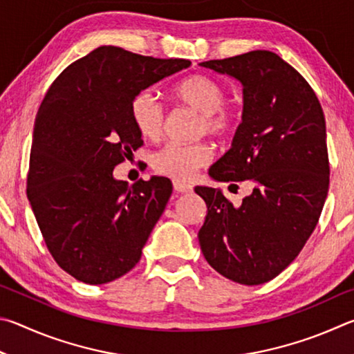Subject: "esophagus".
Returning a JSON list of instances; mask_svg holds the SVG:
<instances>
[{"mask_svg": "<svg viewBox=\"0 0 354 354\" xmlns=\"http://www.w3.org/2000/svg\"><path fill=\"white\" fill-rule=\"evenodd\" d=\"M172 187L177 191V193H191V191H193V187H191L189 183L182 182V180H174Z\"/></svg>", "mask_w": 354, "mask_h": 354, "instance_id": "esophagus-1", "label": "esophagus"}]
</instances>
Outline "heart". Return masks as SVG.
I'll return each mask as SVG.
<instances>
[{
	"label": "heart",
	"mask_w": 354,
	"mask_h": 354,
	"mask_svg": "<svg viewBox=\"0 0 354 354\" xmlns=\"http://www.w3.org/2000/svg\"><path fill=\"white\" fill-rule=\"evenodd\" d=\"M174 97L199 111V133L208 132L213 136H225L234 129L236 113L230 105L224 104V86L207 74H191L185 77L174 88ZM130 116L136 130L147 140H157L163 132L166 110L151 91H141L132 99ZM212 157L213 151L205 141H169L152 155V167L161 176L187 180L199 167L205 166Z\"/></svg>",
	"instance_id": "obj_1"
}]
</instances>
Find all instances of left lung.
I'll return each mask as SVG.
<instances>
[{"label":"left lung","instance_id":"left-lung-1","mask_svg":"<svg viewBox=\"0 0 354 354\" xmlns=\"http://www.w3.org/2000/svg\"><path fill=\"white\" fill-rule=\"evenodd\" d=\"M201 65L238 79L244 95L232 147L208 174L232 185L249 180L253 191L236 208L221 189L196 187L208 208L199 244L216 272L255 286L299 257L319 222L330 185L324 110L305 77L275 53Z\"/></svg>","mask_w":354,"mask_h":354}]
</instances>
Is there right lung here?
Instances as JSON below:
<instances>
[{
    "instance_id": "1",
    "label": "right lung",
    "mask_w": 354,
    "mask_h": 354,
    "mask_svg": "<svg viewBox=\"0 0 354 354\" xmlns=\"http://www.w3.org/2000/svg\"><path fill=\"white\" fill-rule=\"evenodd\" d=\"M189 65L101 46L49 86L35 118L26 193L49 253L76 280L113 281L140 261L172 183L113 178L115 166L142 146L130 102Z\"/></svg>"
}]
</instances>
